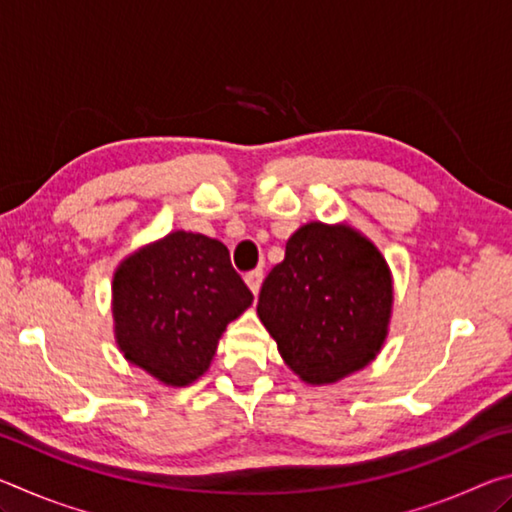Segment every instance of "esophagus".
Wrapping results in <instances>:
<instances>
[{
	"mask_svg": "<svg viewBox=\"0 0 512 512\" xmlns=\"http://www.w3.org/2000/svg\"><path fill=\"white\" fill-rule=\"evenodd\" d=\"M244 280H246V284H248V289L253 291V296H257L259 293V287H262V280H264V271H250V273H246L244 275Z\"/></svg>",
	"mask_w": 512,
	"mask_h": 512,
	"instance_id": "34e87169",
	"label": "esophagus"
}]
</instances>
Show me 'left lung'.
Masks as SVG:
<instances>
[{
  "label": "left lung",
  "mask_w": 512,
  "mask_h": 512,
  "mask_svg": "<svg viewBox=\"0 0 512 512\" xmlns=\"http://www.w3.org/2000/svg\"><path fill=\"white\" fill-rule=\"evenodd\" d=\"M393 311L384 255L350 225L311 221L266 275L257 316L305 384H334L377 357Z\"/></svg>",
  "instance_id": "obj_1"
}]
</instances>
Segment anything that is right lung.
<instances>
[{"mask_svg": "<svg viewBox=\"0 0 512 512\" xmlns=\"http://www.w3.org/2000/svg\"><path fill=\"white\" fill-rule=\"evenodd\" d=\"M250 305L228 248L196 232H169L128 255L112 277L119 350L167 386L205 375L225 327Z\"/></svg>", "mask_w": 512, "mask_h": 512, "instance_id": "add662e5", "label": "right lung"}]
</instances>
